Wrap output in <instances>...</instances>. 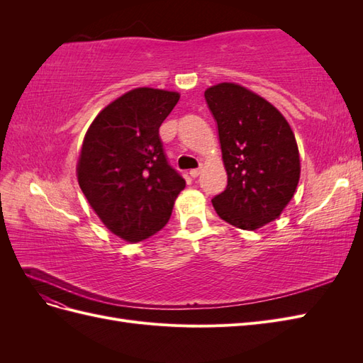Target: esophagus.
<instances>
[{
    "label": "esophagus",
    "instance_id": "esophagus-1",
    "mask_svg": "<svg viewBox=\"0 0 363 363\" xmlns=\"http://www.w3.org/2000/svg\"><path fill=\"white\" fill-rule=\"evenodd\" d=\"M200 174H201V169H191V171H189V175H191L192 179H196Z\"/></svg>",
    "mask_w": 363,
    "mask_h": 363
}]
</instances>
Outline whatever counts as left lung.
<instances>
[{
  "instance_id": "left-lung-1",
  "label": "left lung",
  "mask_w": 363,
  "mask_h": 363,
  "mask_svg": "<svg viewBox=\"0 0 363 363\" xmlns=\"http://www.w3.org/2000/svg\"><path fill=\"white\" fill-rule=\"evenodd\" d=\"M218 124L227 188L212 200L225 223L256 230L279 218L300 180L291 125L265 98L235 83L204 92Z\"/></svg>"
}]
</instances>
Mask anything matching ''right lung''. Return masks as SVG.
Wrapping results in <instances>:
<instances>
[{
	"label": "right lung",
	"mask_w": 363,
	"mask_h": 363,
	"mask_svg": "<svg viewBox=\"0 0 363 363\" xmlns=\"http://www.w3.org/2000/svg\"><path fill=\"white\" fill-rule=\"evenodd\" d=\"M179 100L177 92L138 87L104 107L86 131L77 163L79 184L103 224L128 242L167 225L186 186L159 138Z\"/></svg>",
	"instance_id": "1"
}]
</instances>
